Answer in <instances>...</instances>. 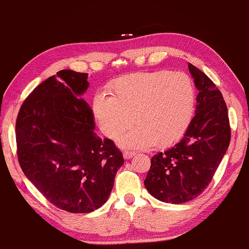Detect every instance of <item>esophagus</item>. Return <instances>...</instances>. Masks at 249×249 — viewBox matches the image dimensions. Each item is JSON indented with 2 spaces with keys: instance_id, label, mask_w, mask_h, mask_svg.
<instances>
[{
  "instance_id": "1",
  "label": "esophagus",
  "mask_w": 249,
  "mask_h": 249,
  "mask_svg": "<svg viewBox=\"0 0 249 249\" xmlns=\"http://www.w3.org/2000/svg\"><path fill=\"white\" fill-rule=\"evenodd\" d=\"M134 156H135V152H133V151H124V159H130L131 157H134Z\"/></svg>"
}]
</instances>
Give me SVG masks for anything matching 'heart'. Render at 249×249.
<instances>
[{
    "label": "heart",
    "mask_w": 249,
    "mask_h": 249,
    "mask_svg": "<svg viewBox=\"0 0 249 249\" xmlns=\"http://www.w3.org/2000/svg\"><path fill=\"white\" fill-rule=\"evenodd\" d=\"M110 96L97 93L93 112L101 130L118 139L133 124L137 125L121 139L125 148H165L185 135L195 108V88L183 72L166 70L122 76L108 87Z\"/></svg>",
    "instance_id": "b5f03b06"
}]
</instances>
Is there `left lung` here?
<instances>
[{
	"label": "left lung",
	"mask_w": 249,
	"mask_h": 249,
	"mask_svg": "<svg viewBox=\"0 0 249 249\" xmlns=\"http://www.w3.org/2000/svg\"><path fill=\"white\" fill-rule=\"evenodd\" d=\"M189 71L198 90L195 116L179 143L151 158L144 185L166 203H186L209 186L229 148L231 127L228 106L213 82L192 63Z\"/></svg>",
	"instance_id": "8db88e82"
}]
</instances>
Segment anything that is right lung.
Returning <instances> with one entry per match:
<instances>
[{"instance_id": "obj_1", "label": "right lung", "mask_w": 249, "mask_h": 249, "mask_svg": "<svg viewBox=\"0 0 249 249\" xmlns=\"http://www.w3.org/2000/svg\"><path fill=\"white\" fill-rule=\"evenodd\" d=\"M88 73L61 70L33 90L16 120L21 171L52 204L71 213L107 201L124 156L112 140L94 134L83 93Z\"/></svg>"}]
</instances>
